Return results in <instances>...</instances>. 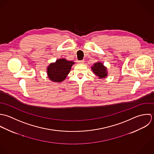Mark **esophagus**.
Listing matches in <instances>:
<instances>
[{"label": "esophagus", "instance_id": "obj_1", "mask_svg": "<svg viewBox=\"0 0 154 154\" xmlns=\"http://www.w3.org/2000/svg\"><path fill=\"white\" fill-rule=\"evenodd\" d=\"M84 62H85L84 60H82V61H78V63H80V64H82V63H84Z\"/></svg>", "mask_w": 154, "mask_h": 154}]
</instances>
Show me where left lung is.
Returning <instances> with one entry per match:
<instances>
[{"instance_id": "left-lung-1", "label": "left lung", "mask_w": 154, "mask_h": 154, "mask_svg": "<svg viewBox=\"0 0 154 154\" xmlns=\"http://www.w3.org/2000/svg\"><path fill=\"white\" fill-rule=\"evenodd\" d=\"M93 72L100 79H103L107 75L106 68L100 62H97L92 67Z\"/></svg>"}]
</instances>
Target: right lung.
I'll return each instance as SVG.
<instances>
[{
    "label": "right lung",
    "mask_w": 154,
    "mask_h": 154,
    "mask_svg": "<svg viewBox=\"0 0 154 154\" xmlns=\"http://www.w3.org/2000/svg\"><path fill=\"white\" fill-rule=\"evenodd\" d=\"M74 63L65 59H60L51 63L48 68V77L53 82H61L69 72L72 65Z\"/></svg>",
    "instance_id": "add662e5"
}]
</instances>
